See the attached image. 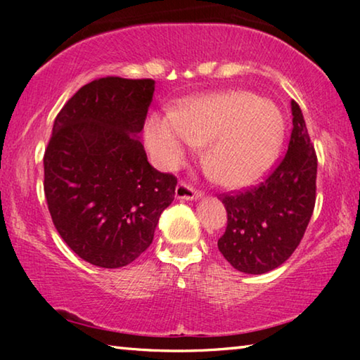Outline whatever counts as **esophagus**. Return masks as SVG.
<instances>
[{"label": "esophagus", "instance_id": "1", "mask_svg": "<svg viewBox=\"0 0 360 360\" xmlns=\"http://www.w3.org/2000/svg\"><path fill=\"white\" fill-rule=\"evenodd\" d=\"M176 198L179 200H195L198 197H202V192L197 191L192 184H188L187 181L184 179H179L178 186H176V191H174Z\"/></svg>", "mask_w": 360, "mask_h": 360}]
</instances>
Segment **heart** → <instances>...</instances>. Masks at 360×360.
<instances>
[{"label":"heart","instance_id":"b5f03b06","mask_svg":"<svg viewBox=\"0 0 360 360\" xmlns=\"http://www.w3.org/2000/svg\"><path fill=\"white\" fill-rule=\"evenodd\" d=\"M281 136L279 109L249 92L200 96L173 115H155L146 129L163 168L178 165L192 144H208L206 168L227 187L257 181L271 165Z\"/></svg>","mask_w":360,"mask_h":360}]
</instances>
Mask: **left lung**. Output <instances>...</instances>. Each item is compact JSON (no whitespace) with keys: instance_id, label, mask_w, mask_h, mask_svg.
Returning <instances> with one entry per match:
<instances>
[{"instance_id":"8db88e82","label":"left lung","mask_w":360,"mask_h":360,"mask_svg":"<svg viewBox=\"0 0 360 360\" xmlns=\"http://www.w3.org/2000/svg\"><path fill=\"white\" fill-rule=\"evenodd\" d=\"M288 152L262 182L221 193L227 229L217 248L238 271L262 275L288 260L307 230L316 203L318 155L300 106L292 101Z\"/></svg>"}]
</instances>
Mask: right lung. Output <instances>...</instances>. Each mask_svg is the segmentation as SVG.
I'll return each instance as SVG.
<instances>
[{
  "mask_svg": "<svg viewBox=\"0 0 360 360\" xmlns=\"http://www.w3.org/2000/svg\"><path fill=\"white\" fill-rule=\"evenodd\" d=\"M152 79L101 77L60 109L44 152L52 222L82 260L120 268L154 240L178 178L148 162L136 135L154 95Z\"/></svg>",
  "mask_w": 360,
  "mask_h": 360,
  "instance_id": "right-lung-1",
  "label": "right lung"
}]
</instances>
